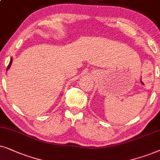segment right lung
Masks as SVG:
<instances>
[{
  "mask_svg": "<svg viewBox=\"0 0 160 160\" xmlns=\"http://www.w3.org/2000/svg\"><path fill=\"white\" fill-rule=\"evenodd\" d=\"M12 58H11L10 62H9V63H8V67H7V70L9 69V67H11V65H12Z\"/></svg>",
  "mask_w": 160,
  "mask_h": 160,
  "instance_id": "obj_1",
  "label": "right lung"
}]
</instances>
